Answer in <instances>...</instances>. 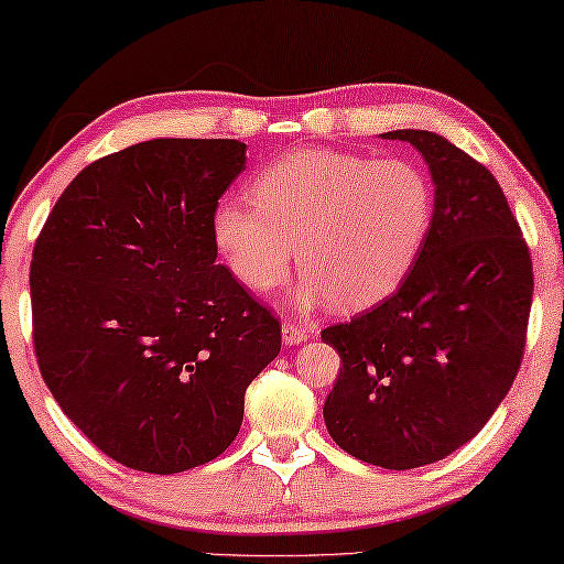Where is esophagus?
<instances>
[{"mask_svg":"<svg viewBox=\"0 0 564 564\" xmlns=\"http://www.w3.org/2000/svg\"><path fill=\"white\" fill-rule=\"evenodd\" d=\"M282 339H284V345H300L307 339V329H304L302 325H294V322H284Z\"/></svg>","mask_w":564,"mask_h":564,"instance_id":"obj_1","label":"esophagus"}]
</instances>
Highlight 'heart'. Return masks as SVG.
Returning <instances> with one entry per match:
<instances>
[{"label": "heart", "instance_id": "obj_1", "mask_svg": "<svg viewBox=\"0 0 564 564\" xmlns=\"http://www.w3.org/2000/svg\"><path fill=\"white\" fill-rule=\"evenodd\" d=\"M252 202L225 199L212 235L239 282L270 294L294 249L302 300L359 310L397 290L435 221V187L408 160L307 150L257 174Z\"/></svg>", "mask_w": 564, "mask_h": 564}]
</instances>
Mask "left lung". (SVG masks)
<instances>
[{
    "mask_svg": "<svg viewBox=\"0 0 564 564\" xmlns=\"http://www.w3.org/2000/svg\"><path fill=\"white\" fill-rule=\"evenodd\" d=\"M435 182V221L390 297L322 329L343 367L325 402L332 440L384 469L432 465L473 440L522 365L532 260L492 172L445 137L397 129Z\"/></svg>",
    "mask_w": 564,
    "mask_h": 564,
    "instance_id": "8db88e82",
    "label": "left lung"
}]
</instances>
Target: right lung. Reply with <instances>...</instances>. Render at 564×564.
Returning <instances> with one entry per match:
<instances>
[{
    "label": "right lung",
    "instance_id": "add662e5",
    "mask_svg": "<svg viewBox=\"0 0 564 564\" xmlns=\"http://www.w3.org/2000/svg\"><path fill=\"white\" fill-rule=\"evenodd\" d=\"M247 167L237 140H152L87 164L34 242L42 380L91 445L174 475L237 437L282 327L225 264L212 217Z\"/></svg>",
    "mask_w": 564,
    "mask_h": 564
}]
</instances>
